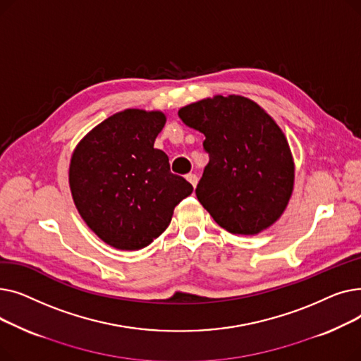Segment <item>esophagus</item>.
I'll return each instance as SVG.
<instances>
[{
	"instance_id": "1",
	"label": "esophagus",
	"mask_w": 361,
	"mask_h": 361,
	"mask_svg": "<svg viewBox=\"0 0 361 361\" xmlns=\"http://www.w3.org/2000/svg\"><path fill=\"white\" fill-rule=\"evenodd\" d=\"M187 180H188V183H190L193 187H196L197 185V181H199V177L196 176V174H187V177H185Z\"/></svg>"
}]
</instances>
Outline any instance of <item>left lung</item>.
I'll return each mask as SVG.
<instances>
[{
    "instance_id": "1",
    "label": "left lung",
    "mask_w": 361,
    "mask_h": 361,
    "mask_svg": "<svg viewBox=\"0 0 361 361\" xmlns=\"http://www.w3.org/2000/svg\"><path fill=\"white\" fill-rule=\"evenodd\" d=\"M181 121L204 135L209 162L196 196L231 234L255 235L286 211L294 187V161L279 126L240 94L206 98L178 111Z\"/></svg>"
}]
</instances>
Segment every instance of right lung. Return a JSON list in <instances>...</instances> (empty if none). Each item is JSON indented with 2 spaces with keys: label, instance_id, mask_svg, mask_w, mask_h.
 <instances>
[{
  "label": "right lung",
  "instance_id": "right-lung-1",
  "mask_svg": "<svg viewBox=\"0 0 361 361\" xmlns=\"http://www.w3.org/2000/svg\"><path fill=\"white\" fill-rule=\"evenodd\" d=\"M166 121L161 111L124 109L92 128L68 169L75 207L89 228L120 250H139L159 237L193 185L169 171L155 149Z\"/></svg>",
  "mask_w": 361,
  "mask_h": 361
}]
</instances>
